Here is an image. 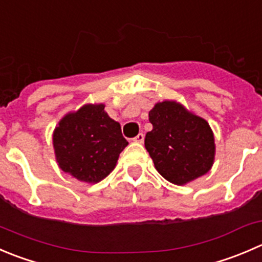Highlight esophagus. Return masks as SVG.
Here are the masks:
<instances>
[{"mask_svg": "<svg viewBox=\"0 0 262 262\" xmlns=\"http://www.w3.org/2000/svg\"><path fill=\"white\" fill-rule=\"evenodd\" d=\"M134 142H137V143H142V142L144 141V134L143 133H139L138 136H136L133 138Z\"/></svg>", "mask_w": 262, "mask_h": 262, "instance_id": "esophagus-1", "label": "esophagus"}]
</instances>
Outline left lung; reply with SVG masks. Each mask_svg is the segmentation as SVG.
Returning <instances> with one entry per match:
<instances>
[{
  "instance_id": "8db88e82",
  "label": "left lung",
  "mask_w": 262,
  "mask_h": 262,
  "mask_svg": "<svg viewBox=\"0 0 262 262\" xmlns=\"http://www.w3.org/2000/svg\"><path fill=\"white\" fill-rule=\"evenodd\" d=\"M148 118L152 130L146 134L144 146L165 179L182 185L211 169L215 143L206 120L174 101L156 103Z\"/></svg>"
}]
</instances>
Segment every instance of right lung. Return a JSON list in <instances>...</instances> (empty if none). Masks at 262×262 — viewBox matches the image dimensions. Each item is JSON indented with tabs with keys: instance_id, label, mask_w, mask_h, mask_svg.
Instances as JSON below:
<instances>
[{
	"instance_id": "add662e5",
	"label": "right lung",
	"mask_w": 262,
	"mask_h": 262,
	"mask_svg": "<svg viewBox=\"0 0 262 262\" xmlns=\"http://www.w3.org/2000/svg\"><path fill=\"white\" fill-rule=\"evenodd\" d=\"M126 146L120 124L105 113L102 103L85 105L77 113L68 114L53 132L58 166L87 183L107 177Z\"/></svg>"
}]
</instances>
